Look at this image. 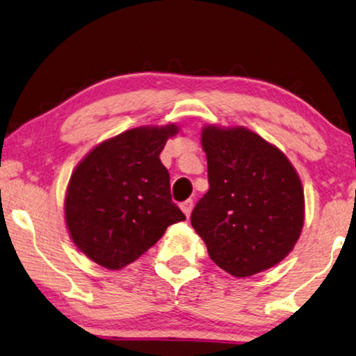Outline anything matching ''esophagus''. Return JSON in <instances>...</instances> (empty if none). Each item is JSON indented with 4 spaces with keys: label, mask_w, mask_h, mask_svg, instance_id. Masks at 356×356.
<instances>
[{
    "label": "esophagus",
    "mask_w": 356,
    "mask_h": 356,
    "mask_svg": "<svg viewBox=\"0 0 356 356\" xmlns=\"http://www.w3.org/2000/svg\"><path fill=\"white\" fill-rule=\"evenodd\" d=\"M192 208H194V202H192L191 199L181 203V209H183V213H184L186 216H188V218L191 216V211H192Z\"/></svg>",
    "instance_id": "obj_1"
}]
</instances>
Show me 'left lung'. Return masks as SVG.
Returning a JSON list of instances; mask_svg holds the SVG:
<instances>
[{
    "instance_id": "1",
    "label": "left lung",
    "mask_w": 356,
    "mask_h": 356,
    "mask_svg": "<svg viewBox=\"0 0 356 356\" xmlns=\"http://www.w3.org/2000/svg\"><path fill=\"white\" fill-rule=\"evenodd\" d=\"M202 147L209 189L191 224L209 257L236 277L277 265L293 249L305 222V192L293 165L246 127H203Z\"/></svg>"
}]
</instances>
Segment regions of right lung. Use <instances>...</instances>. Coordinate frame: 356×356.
Returning <instances> with one entry per match:
<instances>
[{
	"label": "right lung",
	"instance_id": "add662e5",
	"mask_svg": "<svg viewBox=\"0 0 356 356\" xmlns=\"http://www.w3.org/2000/svg\"><path fill=\"white\" fill-rule=\"evenodd\" d=\"M175 124L136 127L106 140L75 167L64 214L72 241L107 270H121L186 216L161 162Z\"/></svg>",
	"mask_w": 356,
	"mask_h": 356
}]
</instances>
